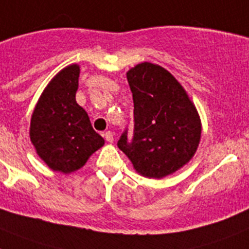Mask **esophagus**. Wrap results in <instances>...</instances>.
Wrapping results in <instances>:
<instances>
[{
    "label": "esophagus",
    "instance_id": "1",
    "mask_svg": "<svg viewBox=\"0 0 249 249\" xmlns=\"http://www.w3.org/2000/svg\"><path fill=\"white\" fill-rule=\"evenodd\" d=\"M104 137H105V139L108 143H112V142H114V134H112V131H105V133H104Z\"/></svg>",
    "mask_w": 249,
    "mask_h": 249
}]
</instances>
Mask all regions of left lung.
<instances>
[{"label":"left lung","instance_id":"1","mask_svg":"<svg viewBox=\"0 0 249 249\" xmlns=\"http://www.w3.org/2000/svg\"><path fill=\"white\" fill-rule=\"evenodd\" d=\"M134 101V131L121 134L118 147L141 175L162 178L195 154L201 123L183 87L168 71L144 62L126 73Z\"/></svg>","mask_w":249,"mask_h":249}]
</instances>
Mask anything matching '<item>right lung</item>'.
<instances>
[{
  "label": "right lung",
  "instance_id": "1",
  "mask_svg": "<svg viewBox=\"0 0 249 249\" xmlns=\"http://www.w3.org/2000/svg\"><path fill=\"white\" fill-rule=\"evenodd\" d=\"M79 67L68 66L54 77L37 101L30 124L36 153L53 171H77L104 145L89 115L76 102Z\"/></svg>",
  "mask_w": 249,
  "mask_h": 249
}]
</instances>
